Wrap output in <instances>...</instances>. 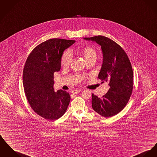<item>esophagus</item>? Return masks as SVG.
<instances>
[{
    "instance_id": "1",
    "label": "esophagus",
    "mask_w": 157,
    "mask_h": 157,
    "mask_svg": "<svg viewBox=\"0 0 157 157\" xmlns=\"http://www.w3.org/2000/svg\"><path fill=\"white\" fill-rule=\"evenodd\" d=\"M82 90H80V89H78V90H73L71 91V93L73 94H79L80 92H81Z\"/></svg>"
}]
</instances>
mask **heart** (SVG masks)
Segmentation results:
<instances>
[{
    "label": "heart",
    "instance_id": "obj_1",
    "mask_svg": "<svg viewBox=\"0 0 157 157\" xmlns=\"http://www.w3.org/2000/svg\"><path fill=\"white\" fill-rule=\"evenodd\" d=\"M82 54L87 62L90 61L92 59H96L97 58L96 51L94 49L90 47H87L84 48L82 51ZM73 59V53L70 50L68 49L64 51L61 59V65L64 67H68L72 63Z\"/></svg>",
    "mask_w": 157,
    "mask_h": 157
}]
</instances>
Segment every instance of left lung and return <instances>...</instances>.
<instances>
[{
    "mask_svg": "<svg viewBox=\"0 0 157 157\" xmlns=\"http://www.w3.org/2000/svg\"><path fill=\"white\" fill-rule=\"evenodd\" d=\"M84 39L101 45L104 58L98 78L102 82H108L109 86L102 98L92 94V108L102 117H113L123 109L132 94L133 73L131 63L124 49L109 38L97 36Z\"/></svg>",
    "mask_w": 157,
    "mask_h": 157,
    "instance_id": "1",
    "label": "left lung"
}]
</instances>
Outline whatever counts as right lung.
<instances>
[{"label":"right lung","instance_id":"right-lung-1","mask_svg":"<svg viewBox=\"0 0 157 157\" xmlns=\"http://www.w3.org/2000/svg\"><path fill=\"white\" fill-rule=\"evenodd\" d=\"M75 40L51 39L37 46L25 63L22 81L29 104L43 118L55 120L66 112L71 97L65 90L55 92L53 74L61 68L63 52Z\"/></svg>","mask_w":157,"mask_h":157}]
</instances>
